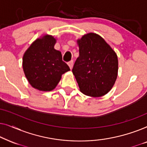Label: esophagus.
<instances>
[{
    "label": "esophagus",
    "instance_id": "34e87169",
    "mask_svg": "<svg viewBox=\"0 0 147 147\" xmlns=\"http://www.w3.org/2000/svg\"><path fill=\"white\" fill-rule=\"evenodd\" d=\"M67 65H69L70 69H71L72 68H73V65H74V61H73V60H71V61L68 62Z\"/></svg>",
    "mask_w": 147,
    "mask_h": 147
}]
</instances>
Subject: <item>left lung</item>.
Here are the masks:
<instances>
[{
  "mask_svg": "<svg viewBox=\"0 0 147 147\" xmlns=\"http://www.w3.org/2000/svg\"><path fill=\"white\" fill-rule=\"evenodd\" d=\"M80 56L72 72L80 90L86 96L100 97L113 87L118 75L115 51L96 33L84 35L78 41Z\"/></svg>",
  "mask_w": 147,
  "mask_h": 147,
  "instance_id": "obj_1",
  "label": "left lung"
}]
</instances>
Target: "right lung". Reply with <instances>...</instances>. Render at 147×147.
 <instances>
[{
    "instance_id": "right-lung-1",
    "label": "right lung",
    "mask_w": 147,
    "mask_h": 147,
    "mask_svg": "<svg viewBox=\"0 0 147 147\" xmlns=\"http://www.w3.org/2000/svg\"><path fill=\"white\" fill-rule=\"evenodd\" d=\"M56 40L53 36L45 35L38 39L24 54L23 67L29 84L41 91H51L56 87L61 75L69 71L62 60L59 51L54 49Z\"/></svg>"
}]
</instances>
